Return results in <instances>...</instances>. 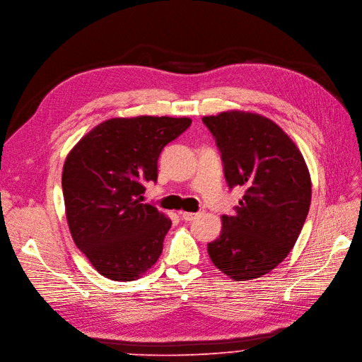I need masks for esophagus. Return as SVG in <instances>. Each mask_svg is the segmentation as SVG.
<instances>
[{
	"label": "esophagus",
	"mask_w": 362,
	"mask_h": 362,
	"mask_svg": "<svg viewBox=\"0 0 362 362\" xmlns=\"http://www.w3.org/2000/svg\"><path fill=\"white\" fill-rule=\"evenodd\" d=\"M201 213H182V218L185 220V222H192V220H195Z\"/></svg>",
	"instance_id": "1"
}]
</instances>
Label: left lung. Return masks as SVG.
I'll use <instances>...</instances> for the list:
<instances>
[{
    "mask_svg": "<svg viewBox=\"0 0 362 362\" xmlns=\"http://www.w3.org/2000/svg\"><path fill=\"white\" fill-rule=\"evenodd\" d=\"M202 122L216 140L229 189H245L233 214L222 216L209 256L232 279L259 278L288 256L305 225L312 195L306 163L293 140L257 114L222 112Z\"/></svg>",
    "mask_w": 362,
    "mask_h": 362,
    "instance_id": "8db88e82",
    "label": "left lung"
}]
</instances>
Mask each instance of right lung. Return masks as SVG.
Wrapping results in <instances>:
<instances>
[{
    "label": "right lung",
    "mask_w": 362,
    "mask_h": 362,
    "mask_svg": "<svg viewBox=\"0 0 362 362\" xmlns=\"http://www.w3.org/2000/svg\"><path fill=\"white\" fill-rule=\"evenodd\" d=\"M189 118H112L69 152L62 175L72 238L100 275L134 281L163 253L171 220L144 202L163 149Z\"/></svg>",
    "instance_id": "obj_1"
}]
</instances>
